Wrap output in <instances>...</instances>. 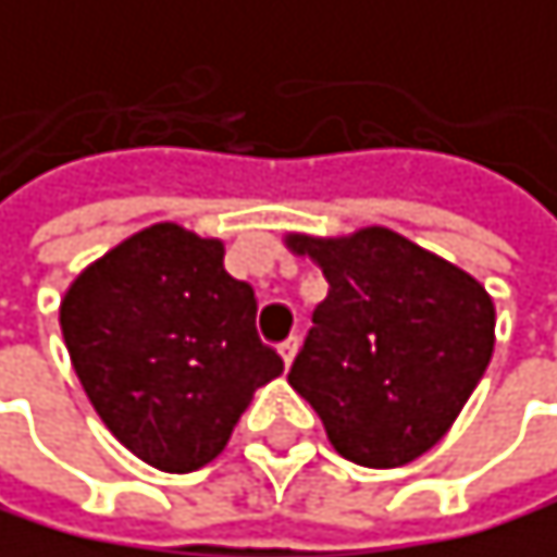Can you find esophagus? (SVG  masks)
I'll list each match as a JSON object with an SVG mask.
<instances>
[{
  "label": "esophagus",
  "mask_w": 557,
  "mask_h": 557,
  "mask_svg": "<svg viewBox=\"0 0 557 557\" xmlns=\"http://www.w3.org/2000/svg\"><path fill=\"white\" fill-rule=\"evenodd\" d=\"M278 354H282V360H285V363H293V360H296V354H299V339H296V336H288L285 344H278Z\"/></svg>",
  "instance_id": "1"
}]
</instances>
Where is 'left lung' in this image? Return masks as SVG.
Instances as JSON below:
<instances>
[{
	"instance_id": "left-lung-1",
	"label": "left lung",
	"mask_w": 557,
	"mask_h": 557,
	"mask_svg": "<svg viewBox=\"0 0 557 557\" xmlns=\"http://www.w3.org/2000/svg\"><path fill=\"white\" fill-rule=\"evenodd\" d=\"M282 242L330 282L288 384L344 459L371 470L419 459L453 429L494 357V299L391 227Z\"/></svg>"
}]
</instances>
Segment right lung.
<instances>
[{
    "label": "right lung",
    "instance_id": "1",
    "mask_svg": "<svg viewBox=\"0 0 557 557\" xmlns=\"http://www.w3.org/2000/svg\"><path fill=\"white\" fill-rule=\"evenodd\" d=\"M255 312V288L224 269V242L162 221L67 285L60 330L108 432L162 473H194L282 374Z\"/></svg>",
    "mask_w": 557,
    "mask_h": 557
}]
</instances>
